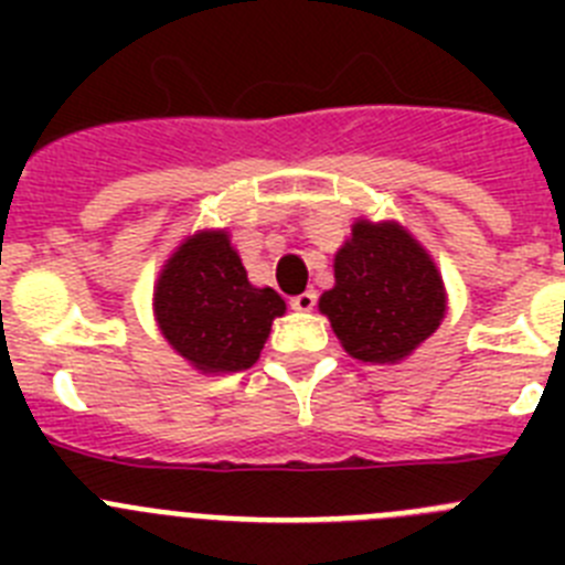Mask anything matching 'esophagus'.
Here are the masks:
<instances>
[{"label":"esophagus","mask_w":565,"mask_h":565,"mask_svg":"<svg viewBox=\"0 0 565 565\" xmlns=\"http://www.w3.org/2000/svg\"><path fill=\"white\" fill-rule=\"evenodd\" d=\"M313 306H317V291H302L297 294V297H291V308L294 311H313Z\"/></svg>","instance_id":"obj_1"}]
</instances>
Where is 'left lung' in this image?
<instances>
[{"label": "left lung", "mask_w": 565, "mask_h": 565, "mask_svg": "<svg viewBox=\"0 0 565 565\" xmlns=\"http://www.w3.org/2000/svg\"><path fill=\"white\" fill-rule=\"evenodd\" d=\"M319 311L353 359L396 364L438 331L447 288L436 259L402 223L356 217L333 254V288L319 297Z\"/></svg>", "instance_id": "8db88e82"}]
</instances>
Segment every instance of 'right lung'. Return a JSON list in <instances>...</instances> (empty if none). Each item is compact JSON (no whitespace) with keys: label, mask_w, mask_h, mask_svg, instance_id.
<instances>
[{"label":"right lung","mask_w":565,"mask_h":565,"mask_svg":"<svg viewBox=\"0 0 565 565\" xmlns=\"http://www.w3.org/2000/svg\"><path fill=\"white\" fill-rule=\"evenodd\" d=\"M154 322L201 373H239L259 359L286 299L248 282L226 228H201L169 254L152 294Z\"/></svg>","instance_id":"1"}]
</instances>
